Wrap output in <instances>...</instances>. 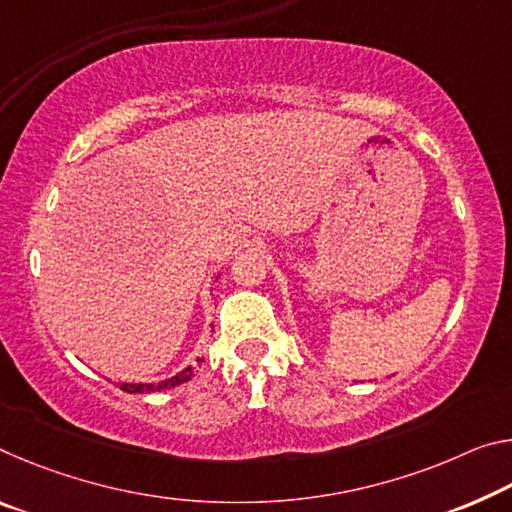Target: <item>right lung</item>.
Masks as SVG:
<instances>
[{
  "label": "right lung",
  "mask_w": 512,
  "mask_h": 512,
  "mask_svg": "<svg viewBox=\"0 0 512 512\" xmlns=\"http://www.w3.org/2000/svg\"><path fill=\"white\" fill-rule=\"evenodd\" d=\"M193 378V369L186 367L184 371L177 373V376L168 378V380H161V383L157 385H145V383H123L120 385V389L123 392H129V394H143V392H159V389H170V387H177L182 383H189V380Z\"/></svg>",
  "instance_id": "add662e5"
}]
</instances>
